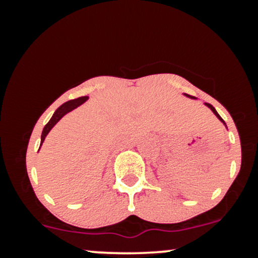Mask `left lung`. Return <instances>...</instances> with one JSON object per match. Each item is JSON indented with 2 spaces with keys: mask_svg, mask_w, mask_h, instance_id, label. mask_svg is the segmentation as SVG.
<instances>
[{
  "mask_svg": "<svg viewBox=\"0 0 258 258\" xmlns=\"http://www.w3.org/2000/svg\"><path fill=\"white\" fill-rule=\"evenodd\" d=\"M185 96H186V97H188V98H191V99H197V98H195V97L188 96V94H185ZM205 105L207 106V108H210V109H211V110H212V112H214V114L216 115V116H217V119H218V120H220V121H221V122H223V125L227 127V125H226V122H224V121H223V119H222V117L220 116V114H218V112H217V111H216V109L214 108V106H212L211 104H209V103H205Z\"/></svg>",
  "mask_w": 258,
  "mask_h": 258,
  "instance_id": "left-lung-1",
  "label": "left lung"
}]
</instances>
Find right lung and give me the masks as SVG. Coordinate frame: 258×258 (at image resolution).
I'll list each match as a JSON object with an SVG mask.
<instances>
[{"instance_id":"obj_1","label":"right lung","mask_w":258,"mask_h":258,"mask_svg":"<svg viewBox=\"0 0 258 258\" xmlns=\"http://www.w3.org/2000/svg\"><path fill=\"white\" fill-rule=\"evenodd\" d=\"M87 99H88L87 96H86V97H80V98H78V99L69 100V102L64 103V104H61L60 106H59L57 110L54 111V114H53V116L51 117V120H49L48 122H47V125L44 126V128H43V131H42V135H41V144H40V147L42 146L44 138H46V136L48 135L49 131H51L53 127H54L55 123H57L58 121L64 116V115H67L68 112L73 111L74 109H76V108H78V106H80L81 104H84V103Z\"/></svg>"}]
</instances>
